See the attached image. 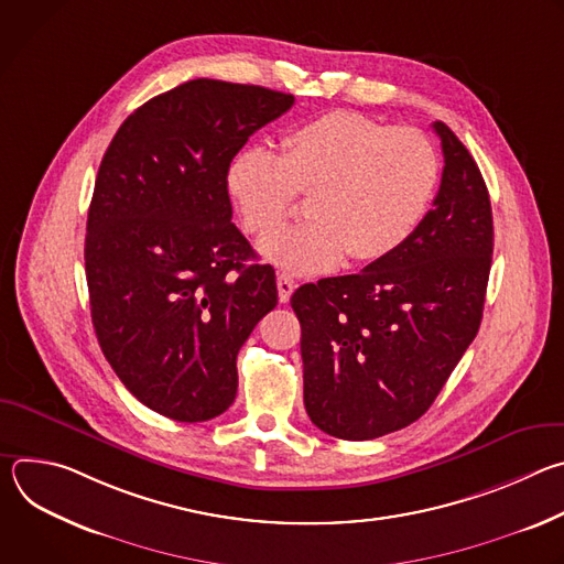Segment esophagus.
<instances>
[{"label": "esophagus", "mask_w": 564, "mask_h": 564, "mask_svg": "<svg viewBox=\"0 0 564 564\" xmlns=\"http://www.w3.org/2000/svg\"><path fill=\"white\" fill-rule=\"evenodd\" d=\"M276 288H279V301H281V303H288L290 296H292V292H294V288H296V283H294L292 276L279 274V276H276Z\"/></svg>", "instance_id": "1"}]
</instances>
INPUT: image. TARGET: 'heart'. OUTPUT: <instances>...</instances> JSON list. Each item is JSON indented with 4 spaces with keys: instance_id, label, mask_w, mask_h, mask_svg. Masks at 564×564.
Wrapping results in <instances>:
<instances>
[{
    "instance_id": "b5f03b06",
    "label": "heart",
    "mask_w": 564,
    "mask_h": 564,
    "mask_svg": "<svg viewBox=\"0 0 564 564\" xmlns=\"http://www.w3.org/2000/svg\"><path fill=\"white\" fill-rule=\"evenodd\" d=\"M281 155L248 147L227 189L248 234L263 236L310 195L311 220L265 236L259 252L292 274L372 263L399 250L424 220L440 181L435 144L361 113L333 111L283 138Z\"/></svg>"
}]
</instances>
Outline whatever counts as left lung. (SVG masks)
Returning a JSON list of instances; mask_svg holds the SVG:
<instances>
[{
  "mask_svg": "<svg viewBox=\"0 0 564 564\" xmlns=\"http://www.w3.org/2000/svg\"><path fill=\"white\" fill-rule=\"evenodd\" d=\"M433 129L444 172L413 236L364 272L305 283L290 301L305 411L339 440L420 420L479 330L494 254L489 189L459 138L444 122Z\"/></svg>",
  "mask_w": 564,
  "mask_h": 564,
  "instance_id": "1",
  "label": "left lung"
}]
</instances>
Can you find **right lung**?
I'll use <instances>...</instances> for the list:
<instances>
[{"label": "right lung", "instance_id": "right-lung-1", "mask_svg": "<svg viewBox=\"0 0 564 564\" xmlns=\"http://www.w3.org/2000/svg\"><path fill=\"white\" fill-rule=\"evenodd\" d=\"M294 96L189 79L113 135L87 218L85 268L100 348L142 404L207 422L236 397V355L276 307L272 265L231 223L227 172Z\"/></svg>", "mask_w": 564, "mask_h": 564}]
</instances>
